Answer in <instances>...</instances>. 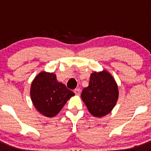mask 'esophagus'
Returning <instances> with one entry per match:
<instances>
[{"instance_id":"1","label":"esophagus","mask_w":151,"mask_h":151,"mask_svg":"<svg viewBox=\"0 0 151 151\" xmlns=\"http://www.w3.org/2000/svg\"><path fill=\"white\" fill-rule=\"evenodd\" d=\"M74 93H75L77 96H80V90L79 89V88H77V89L74 90Z\"/></svg>"}]
</instances>
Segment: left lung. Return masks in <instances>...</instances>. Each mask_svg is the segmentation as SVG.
Returning a JSON list of instances; mask_svg holds the SVG:
<instances>
[{
  "label": "left lung",
  "instance_id": "8db88e82",
  "mask_svg": "<svg viewBox=\"0 0 151 151\" xmlns=\"http://www.w3.org/2000/svg\"><path fill=\"white\" fill-rule=\"evenodd\" d=\"M118 94L116 82L109 72L103 70L91 74L89 85L83 90L81 97L90 113L101 118L112 111Z\"/></svg>",
  "mask_w": 151,
  "mask_h": 151
}]
</instances>
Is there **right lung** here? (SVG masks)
<instances>
[{
	"instance_id": "obj_1",
	"label": "right lung",
	"mask_w": 151,
	"mask_h": 151,
	"mask_svg": "<svg viewBox=\"0 0 151 151\" xmlns=\"http://www.w3.org/2000/svg\"><path fill=\"white\" fill-rule=\"evenodd\" d=\"M73 96L74 93L63 83L58 82L53 73H39L30 87V97L33 105L41 114L49 118L58 114Z\"/></svg>"
}]
</instances>
